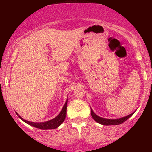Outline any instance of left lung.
<instances>
[{"label":"left lung","mask_w":152,"mask_h":152,"mask_svg":"<svg viewBox=\"0 0 152 152\" xmlns=\"http://www.w3.org/2000/svg\"><path fill=\"white\" fill-rule=\"evenodd\" d=\"M135 111H134L133 113H132V114L129 115H127L126 116H124V117L118 118H115V119H113V118H106L100 117L98 115L96 114L91 109V114L92 118H93L97 123L101 124L104 125V126H110V125H118L124 123V122L126 121L128 118H129L131 116L134 114Z\"/></svg>","instance_id":"left-lung-1"}]
</instances>
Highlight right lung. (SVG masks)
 Wrapping results in <instances>:
<instances>
[{
  "mask_svg": "<svg viewBox=\"0 0 152 152\" xmlns=\"http://www.w3.org/2000/svg\"><path fill=\"white\" fill-rule=\"evenodd\" d=\"M67 103H68V99L66 100V102L64 104V106H63L61 111V112L59 113V114L57 116H56L55 118H53V119H50L49 121H44V122H32V121H27V120L23 119L21 116H19L18 113H16V114L18 115V117L23 121L24 122H26V124H28L31 125V126L36 127V128L40 129H43V130H46V129H54L57 128L60 126L61 124L65 120L66 116V109H67Z\"/></svg>",
  "mask_w": 152,
  "mask_h": 152,
  "instance_id": "add662e5",
  "label": "right lung"
}]
</instances>
